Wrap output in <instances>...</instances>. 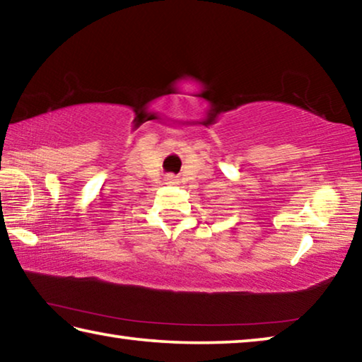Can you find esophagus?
<instances>
[{
  "label": "esophagus",
  "mask_w": 362,
  "mask_h": 362,
  "mask_svg": "<svg viewBox=\"0 0 362 362\" xmlns=\"http://www.w3.org/2000/svg\"><path fill=\"white\" fill-rule=\"evenodd\" d=\"M168 180H175V179H174V177H169V179H168Z\"/></svg>",
  "instance_id": "obj_1"
}]
</instances>
